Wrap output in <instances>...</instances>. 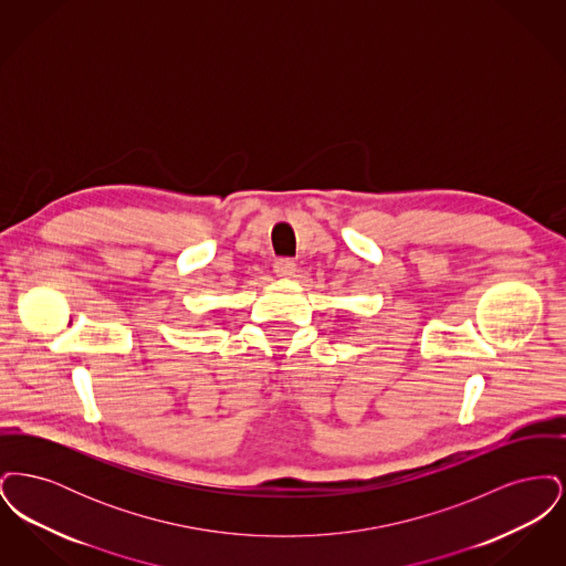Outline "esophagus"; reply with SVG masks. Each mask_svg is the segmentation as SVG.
<instances>
[{
  "instance_id": "obj_1",
  "label": "esophagus",
  "mask_w": 566,
  "mask_h": 566,
  "mask_svg": "<svg viewBox=\"0 0 566 566\" xmlns=\"http://www.w3.org/2000/svg\"><path fill=\"white\" fill-rule=\"evenodd\" d=\"M273 271H275V275H277V277L289 280V277H293V275H295V261H291V259H280V261H275Z\"/></svg>"
}]
</instances>
